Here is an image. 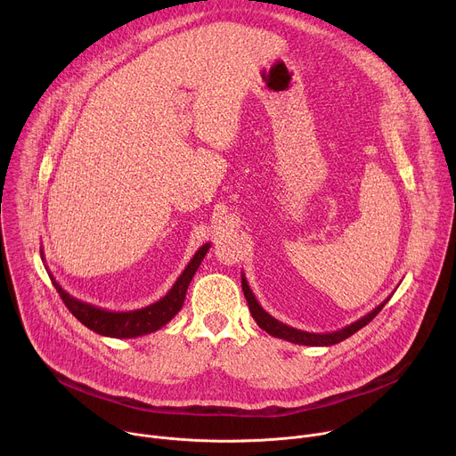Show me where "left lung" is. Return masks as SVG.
<instances>
[{
    "label": "left lung",
    "instance_id": "8db88e82",
    "mask_svg": "<svg viewBox=\"0 0 456 456\" xmlns=\"http://www.w3.org/2000/svg\"><path fill=\"white\" fill-rule=\"evenodd\" d=\"M241 289H243V296L248 303V310L254 317V321L257 322V327L265 330L269 336L273 338H278V339H285L289 343H294V345H305V346H332V345H338L341 341H345L346 338L354 336L357 330H361L362 327H366V324L382 310V306L389 301L387 296L380 305H377L371 312H368L366 315H362L361 319H357L355 322L348 324V327L341 329V330H336V332H327V334H314V332H305V330H297V329H292L289 327V324L278 321L276 317H273L269 312L264 310V306L257 303L256 296L252 294L247 280H245V274H241Z\"/></svg>",
    "mask_w": 456,
    "mask_h": 456
}]
</instances>
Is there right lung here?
Segmentation results:
<instances>
[{
    "label": "right lung",
    "mask_w": 456,
    "mask_h": 456,
    "mask_svg": "<svg viewBox=\"0 0 456 456\" xmlns=\"http://www.w3.org/2000/svg\"><path fill=\"white\" fill-rule=\"evenodd\" d=\"M211 243L202 245L197 254L191 257V262L187 264V267L183 269V273L178 276V280L175 281V285L169 289V292L160 297L159 301L137 308V310H106L101 306H95L92 303L81 301L74 296H70L67 290H64L55 278L50 274L48 267L46 273L55 287V290L59 292L61 299L67 305V308L85 324L86 329L94 330L99 336L104 338H117V339H129V338H141L146 334H153L157 330H160L164 324H167L182 308L183 299H185V292L187 287L197 273V269L200 267L204 256L208 254ZM43 254V250H41ZM41 259L45 262V254L41 256Z\"/></svg>",
    "instance_id": "add662e5"
}]
</instances>
